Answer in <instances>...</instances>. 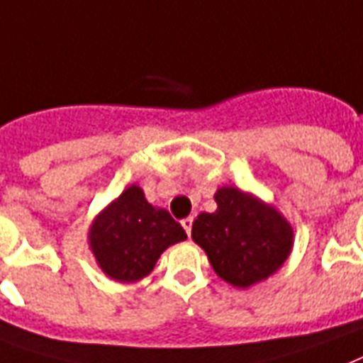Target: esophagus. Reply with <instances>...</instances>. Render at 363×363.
Returning a JSON list of instances; mask_svg holds the SVG:
<instances>
[{"label": "esophagus", "instance_id": "34e87169", "mask_svg": "<svg viewBox=\"0 0 363 363\" xmlns=\"http://www.w3.org/2000/svg\"><path fill=\"white\" fill-rule=\"evenodd\" d=\"M181 223H182V228H184V231H186L188 237H190V235H191V223H194V218H191V216L184 218V220H182Z\"/></svg>", "mask_w": 363, "mask_h": 363}]
</instances>
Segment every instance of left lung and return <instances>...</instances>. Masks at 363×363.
Wrapping results in <instances>:
<instances>
[{
    "mask_svg": "<svg viewBox=\"0 0 363 363\" xmlns=\"http://www.w3.org/2000/svg\"><path fill=\"white\" fill-rule=\"evenodd\" d=\"M218 208L201 212L191 238L207 253L214 272L237 289H248L276 274L293 252L294 231L278 208L252 191L218 188Z\"/></svg>",
    "mask_w": 363,
    "mask_h": 363,
    "instance_id": "8db88e82",
    "label": "left lung"
}]
</instances>
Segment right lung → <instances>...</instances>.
Here are the masks:
<instances>
[{
	"instance_id": "obj_1",
	"label": "right lung",
	"mask_w": 363,
	"mask_h": 363,
	"mask_svg": "<svg viewBox=\"0 0 363 363\" xmlns=\"http://www.w3.org/2000/svg\"><path fill=\"white\" fill-rule=\"evenodd\" d=\"M186 240L166 208L147 201L138 184L123 190L93 218L87 244L99 268L113 281L135 284L152 272L169 246Z\"/></svg>"
}]
</instances>
